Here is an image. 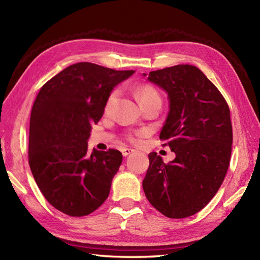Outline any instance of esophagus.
I'll return each instance as SVG.
<instances>
[{
	"instance_id": "obj_1",
	"label": "esophagus",
	"mask_w": 260,
	"mask_h": 260,
	"mask_svg": "<svg viewBox=\"0 0 260 260\" xmlns=\"http://www.w3.org/2000/svg\"><path fill=\"white\" fill-rule=\"evenodd\" d=\"M133 152H135V150H133V148H129V147H125L121 150V153H123L124 156L129 155V154H132Z\"/></svg>"
}]
</instances>
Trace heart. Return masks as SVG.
I'll return each instance as SVG.
<instances>
[{"label": "heart", "instance_id": "b5f03b06", "mask_svg": "<svg viewBox=\"0 0 260 260\" xmlns=\"http://www.w3.org/2000/svg\"><path fill=\"white\" fill-rule=\"evenodd\" d=\"M118 96V91L114 90L110 92V95L108 96L107 103H106V108H110V106L114 104L116 101V98ZM137 97H139V101L141 104L146 103V102H152V101H158L161 102V96H159L158 91L155 89V88L152 86H143L139 93H137Z\"/></svg>", "mask_w": 260, "mask_h": 260}]
</instances>
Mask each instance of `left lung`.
Returning <instances> with one entry per match:
<instances>
[{
  "instance_id": "obj_1",
  "label": "left lung",
  "mask_w": 260,
  "mask_h": 260,
  "mask_svg": "<svg viewBox=\"0 0 260 260\" xmlns=\"http://www.w3.org/2000/svg\"><path fill=\"white\" fill-rule=\"evenodd\" d=\"M147 80L168 93L169 113L159 140L175 158L165 164L155 152L148 154L143 190L165 217H190L214 197L229 168L233 126L228 104L194 66L151 71Z\"/></svg>"
}]
</instances>
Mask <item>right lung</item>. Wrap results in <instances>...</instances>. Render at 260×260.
Listing matches in <instances>:
<instances>
[{"label":"right lung","mask_w":260,"mask_h":260,"mask_svg":"<svg viewBox=\"0 0 260 260\" xmlns=\"http://www.w3.org/2000/svg\"><path fill=\"white\" fill-rule=\"evenodd\" d=\"M134 73L78 62L39 91L31 110L29 164L39 189L59 211L82 217L108 198L123 155L117 150L89 153L88 140L110 92Z\"/></svg>","instance_id":"add662e5"}]
</instances>
